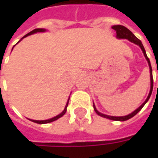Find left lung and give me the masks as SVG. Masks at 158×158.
I'll return each mask as SVG.
<instances>
[{
    "label": "left lung",
    "instance_id": "8db88e82",
    "mask_svg": "<svg viewBox=\"0 0 158 158\" xmlns=\"http://www.w3.org/2000/svg\"><path fill=\"white\" fill-rule=\"evenodd\" d=\"M112 29H114L115 31H116V37L118 39H127L128 40H129L130 42H132L134 44H135V45H139L140 49H141V51H142L143 54L145 56V57H146V61L148 62V65H149V69H150V79H151V88H150V92L148 94V96H147V98L146 99V101L144 102L140 105V106L137 108L136 110H135L133 113H129V115H126V116H121V117H116V116H110V115H106V114H103V113H100L98 110L96 109V106H95V104L93 103V106H94V110H95V112H96L99 116L103 117V118H106L111 119V120H114V121H126V120H128V119L131 118L133 117L136 115L137 113H139L140 110L142 109V107L145 106V104H146L147 102H148V100H149L150 96L152 95V89H153V78H152V66H151V62H150L149 58L147 57V55H146V50L144 48V46H143L142 43L141 41L139 40L137 37H136L134 34H133L129 29H128L126 27L123 25H113L112 27Z\"/></svg>",
    "mask_w": 158,
    "mask_h": 158
}]
</instances>
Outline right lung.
<instances>
[{"label": "right lung", "mask_w": 158, "mask_h": 158, "mask_svg": "<svg viewBox=\"0 0 158 158\" xmlns=\"http://www.w3.org/2000/svg\"><path fill=\"white\" fill-rule=\"evenodd\" d=\"M46 31V29H34V30H32L31 32H29L26 35H24L22 39L20 40L18 43H19V42L21 41L23 38H25V37H27V36H29V35H33V34H35V33H42V32H45ZM17 43V44H18ZM15 46V45H14ZM13 46V47H14ZM13 49V48H12ZM70 97V96H69ZM69 100H68V102H67V103H66V106H65V108H64V110L62 111V113H59L58 115H56V117H53V118H50V119H46V120H33V119H29L30 121H32V122L34 123H40V124H44V123H52L53 122V121H56V120H57L58 118H62L64 114L66 113V112H67V107H68V105H69Z\"/></svg>", "instance_id": "1"}]
</instances>
